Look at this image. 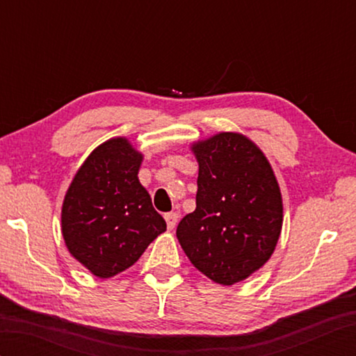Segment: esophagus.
Listing matches in <instances>:
<instances>
[{"instance_id":"34e87169","label":"esophagus","mask_w":356,"mask_h":356,"mask_svg":"<svg viewBox=\"0 0 356 356\" xmlns=\"http://www.w3.org/2000/svg\"><path fill=\"white\" fill-rule=\"evenodd\" d=\"M177 218H179L177 213H166L165 214V220H166V226H168V229H172L174 226H176Z\"/></svg>"}]
</instances>
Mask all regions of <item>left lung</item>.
<instances>
[{
    "mask_svg": "<svg viewBox=\"0 0 356 356\" xmlns=\"http://www.w3.org/2000/svg\"><path fill=\"white\" fill-rule=\"evenodd\" d=\"M199 162L195 209L176 236L202 274L231 286L266 263L282 232L283 202L261 149L238 133L193 145Z\"/></svg>",
    "mask_w": 356,
    "mask_h": 356,
    "instance_id": "1",
    "label": "left lung"
}]
</instances>
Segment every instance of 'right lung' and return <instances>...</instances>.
I'll list each match as a JSON object with an SVG mask.
<instances>
[{"instance_id": "obj_1", "label": "right lung", "mask_w": 356, "mask_h": 356, "mask_svg": "<svg viewBox=\"0 0 356 356\" xmlns=\"http://www.w3.org/2000/svg\"><path fill=\"white\" fill-rule=\"evenodd\" d=\"M142 159L125 138L104 142L82 163L64 197L65 246L99 278L133 266L166 231L138 179Z\"/></svg>"}]
</instances>
